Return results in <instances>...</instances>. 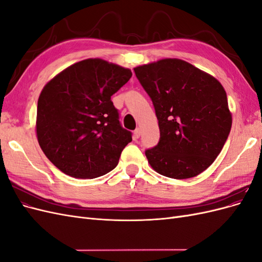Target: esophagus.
Here are the masks:
<instances>
[{
	"label": "esophagus",
	"mask_w": 262,
	"mask_h": 262,
	"mask_svg": "<svg viewBox=\"0 0 262 262\" xmlns=\"http://www.w3.org/2000/svg\"><path fill=\"white\" fill-rule=\"evenodd\" d=\"M140 137H141V129H140V128H138V129L134 130L133 138H134V140H137V139H139Z\"/></svg>",
	"instance_id": "esophagus-1"
}]
</instances>
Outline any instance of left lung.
Wrapping results in <instances>:
<instances>
[{
	"label": "left lung",
	"instance_id": "left-lung-1",
	"mask_svg": "<svg viewBox=\"0 0 262 262\" xmlns=\"http://www.w3.org/2000/svg\"><path fill=\"white\" fill-rule=\"evenodd\" d=\"M153 101L160 142L145 150L156 172L173 179L199 175L215 161L232 128L224 87L215 77L180 59L134 68Z\"/></svg>",
	"mask_w": 262,
	"mask_h": 262
}]
</instances>
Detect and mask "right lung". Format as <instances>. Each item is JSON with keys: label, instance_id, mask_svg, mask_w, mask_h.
Segmentation results:
<instances>
[{"label": "right lung", "instance_id": "obj_1", "mask_svg": "<svg viewBox=\"0 0 262 262\" xmlns=\"http://www.w3.org/2000/svg\"><path fill=\"white\" fill-rule=\"evenodd\" d=\"M131 76L130 69L86 59L45 85L37 106L38 143L66 175L93 179L118 165L132 136L119 122L110 98Z\"/></svg>", "mask_w": 262, "mask_h": 262}]
</instances>
